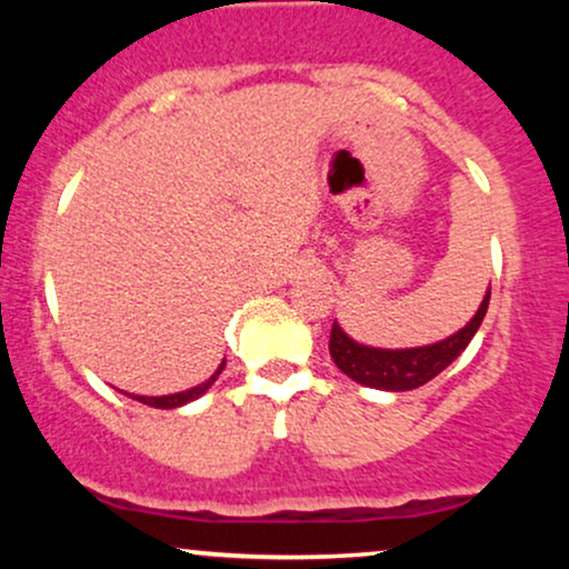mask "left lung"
<instances>
[{
	"label": "left lung",
	"instance_id": "8db88e82",
	"mask_svg": "<svg viewBox=\"0 0 569 569\" xmlns=\"http://www.w3.org/2000/svg\"><path fill=\"white\" fill-rule=\"evenodd\" d=\"M489 307V291L481 302L471 323H466V329H460L457 335L441 339L436 345H426V348H409V350H380V348H367V345H358L339 329L337 321L331 326L329 337V352L335 358V363L350 380L367 385V388L377 390H415L420 385L433 380L436 375H441L449 363L468 348L476 331H479L481 321L487 316Z\"/></svg>",
	"mask_w": 569,
	"mask_h": 569
}]
</instances>
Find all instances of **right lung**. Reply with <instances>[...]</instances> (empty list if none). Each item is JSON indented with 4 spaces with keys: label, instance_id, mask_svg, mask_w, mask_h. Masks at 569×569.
I'll return each instance as SVG.
<instances>
[{
    "label": "right lung",
    "instance_id": "obj_1",
    "mask_svg": "<svg viewBox=\"0 0 569 569\" xmlns=\"http://www.w3.org/2000/svg\"><path fill=\"white\" fill-rule=\"evenodd\" d=\"M221 369H224V363H221V367L213 371L211 380H206V382L198 385V388H192V390H184V393H173V396H130V398H136V401L147 403V407H154V409H176V407H181V403L194 401V398L206 393V390L211 388L213 382H217V377L221 375Z\"/></svg>",
    "mask_w": 569,
    "mask_h": 569
}]
</instances>
